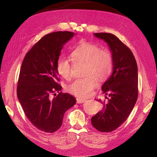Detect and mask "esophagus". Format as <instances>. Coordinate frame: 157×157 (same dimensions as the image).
<instances>
[{
	"instance_id": "34e87169",
	"label": "esophagus",
	"mask_w": 157,
	"mask_h": 157,
	"mask_svg": "<svg viewBox=\"0 0 157 157\" xmlns=\"http://www.w3.org/2000/svg\"><path fill=\"white\" fill-rule=\"evenodd\" d=\"M86 100L84 99H81V98H77V103H82L86 101Z\"/></svg>"
}]
</instances>
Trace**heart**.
I'll return each mask as SVG.
<instances>
[{"instance_id": "obj_1", "label": "heart", "mask_w": 157, "mask_h": 157, "mask_svg": "<svg viewBox=\"0 0 157 157\" xmlns=\"http://www.w3.org/2000/svg\"><path fill=\"white\" fill-rule=\"evenodd\" d=\"M71 56L75 62L86 63L85 74L88 76L75 80L67 86V91L79 98L88 97L98 85L96 78L102 80L111 73L113 68L112 55L109 50L100 49L96 44L84 42L73 51ZM57 70L65 79L72 77L73 67L67 58L59 59L57 63Z\"/></svg>"}]
</instances>
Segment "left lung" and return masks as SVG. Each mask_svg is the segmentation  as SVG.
I'll list each match as a JSON object with an SVG mask.
<instances>
[{
  "label": "left lung",
  "mask_w": 157,
  "mask_h": 157,
  "mask_svg": "<svg viewBox=\"0 0 157 157\" xmlns=\"http://www.w3.org/2000/svg\"><path fill=\"white\" fill-rule=\"evenodd\" d=\"M94 35L108 44L112 52L113 73L101 87L109 95L108 102H102L103 109L91 118L92 124L99 132H111L124 123L134 108L138 96V74L132 51L111 33ZM107 98V97H106Z\"/></svg>",
  "instance_id": "left-lung-1"
}]
</instances>
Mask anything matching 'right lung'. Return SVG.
Masks as SVG:
<instances>
[{"label":"right lung","instance_id":"right-lung-1","mask_svg":"<svg viewBox=\"0 0 157 157\" xmlns=\"http://www.w3.org/2000/svg\"><path fill=\"white\" fill-rule=\"evenodd\" d=\"M74 35L69 31L46 35L27 52L21 64L17 98L28 119L42 132L58 130L65 113L76 103V99L67 93L55 94L61 90L57 63L63 45Z\"/></svg>","mask_w":157,"mask_h":157}]
</instances>
